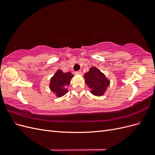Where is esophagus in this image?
I'll use <instances>...</instances> for the list:
<instances>
[{
	"label": "esophagus",
	"instance_id": "34e87169",
	"mask_svg": "<svg viewBox=\"0 0 155 155\" xmlns=\"http://www.w3.org/2000/svg\"><path fill=\"white\" fill-rule=\"evenodd\" d=\"M75 74H76V75H79V76H82L83 72L81 71H76V72H75Z\"/></svg>",
	"mask_w": 155,
	"mask_h": 155
}]
</instances>
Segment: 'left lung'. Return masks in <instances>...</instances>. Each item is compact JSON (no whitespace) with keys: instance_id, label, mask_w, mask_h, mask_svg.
Returning a JSON list of instances; mask_svg holds the SVG:
<instances>
[{"instance_id":"left-lung-1","label":"left lung","mask_w":155,"mask_h":155,"mask_svg":"<svg viewBox=\"0 0 155 155\" xmlns=\"http://www.w3.org/2000/svg\"><path fill=\"white\" fill-rule=\"evenodd\" d=\"M84 78L88 87L92 89L91 93L97 96L104 95L110 84L109 80L104 74L94 67L91 68L89 72L85 74Z\"/></svg>"}]
</instances>
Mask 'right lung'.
Here are the masks:
<instances>
[{
  "label": "right lung",
  "mask_w": 155,
  "mask_h": 155,
  "mask_svg": "<svg viewBox=\"0 0 155 155\" xmlns=\"http://www.w3.org/2000/svg\"><path fill=\"white\" fill-rule=\"evenodd\" d=\"M74 75L70 72L63 73L61 70H58L54 76L51 78L50 88L55 93L58 97L64 96L68 92L67 86L70 85V79Z\"/></svg>",
  "instance_id": "right-lung-1"
}]
</instances>
